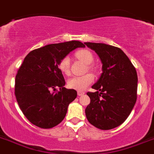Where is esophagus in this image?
I'll list each match as a JSON object with an SVG mask.
<instances>
[{"label":"esophagus","mask_w":154,"mask_h":154,"mask_svg":"<svg viewBox=\"0 0 154 154\" xmlns=\"http://www.w3.org/2000/svg\"><path fill=\"white\" fill-rule=\"evenodd\" d=\"M83 94H85V93L83 91H78V96H82Z\"/></svg>","instance_id":"esophagus-1"}]
</instances>
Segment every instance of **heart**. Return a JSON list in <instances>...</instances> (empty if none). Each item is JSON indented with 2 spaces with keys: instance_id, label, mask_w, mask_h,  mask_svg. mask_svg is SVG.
Wrapping results in <instances>:
<instances>
[{
  "instance_id": "1",
  "label": "heart",
  "mask_w": 154,
  "mask_h": 154,
  "mask_svg": "<svg viewBox=\"0 0 154 154\" xmlns=\"http://www.w3.org/2000/svg\"><path fill=\"white\" fill-rule=\"evenodd\" d=\"M75 56L78 57L79 60L86 63V64H90L93 61V55L91 51L86 49H82L78 51L75 53ZM58 67L60 70L64 73V74L68 75L69 74V71H70V58L66 56L64 57L61 59L60 62H59ZM89 68L90 70H95L94 67L92 65H89ZM93 81V75L88 73V74L84 75L82 76H75L73 77L71 79L68 80V85L71 89H74V90H79V91H82V90H86L88 86H90V84Z\"/></svg>"
}]
</instances>
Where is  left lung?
Instances as JSON below:
<instances>
[{"label": "left lung", "instance_id": "left-lung-1", "mask_svg": "<svg viewBox=\"0 0 154 154\" xmlns=\"http://www.w3.org/2000/svg\"><path fill=\"white\" fill-rule=\"evenodd\" d=\"M98 54L102 74L88 92L90 103L86 115L90 124L102 130L116 128L127 119L137 99V72L125 54L105 43H85Z\"/></svg>", "mask_w": 154, "mask_h": 154}]
</instances>
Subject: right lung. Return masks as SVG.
<instances>
[{"instance_id":"obj_1","label":"right lung","mask_w":154,"mask_h":154,"mask_svg":"<svg viewBox=\"0 0 154 154\" xmlns=\"http://www.w3.org/2000/svg\"><path fill=\"white\" fill-rule=\"evenodd\" d=\"M78 47L85 45L72 40L33 50L18 69L14 85L17 102L26 118L37 127L51 128L61 123L69 103L77 97L75 90L64 87L65 81L58 64Z\"/></svg>"}]
</instances>
